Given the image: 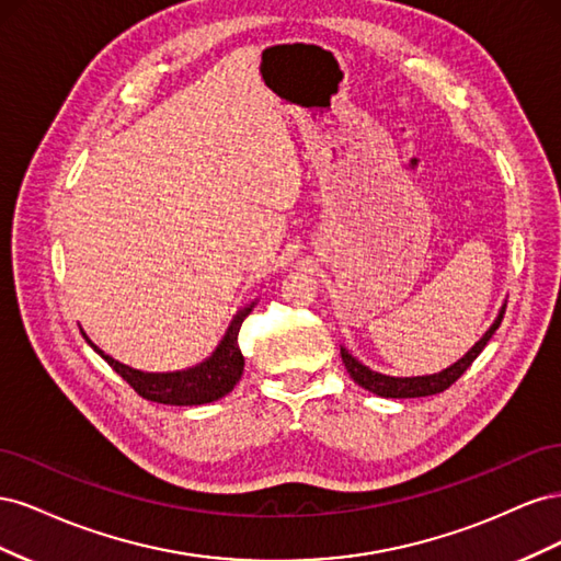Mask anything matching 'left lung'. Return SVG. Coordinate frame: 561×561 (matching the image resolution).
I'll use <instances>...</instances> for the list:
<instances>
[{
	"instance_id": "left-lung-1",
	"label": "left lung",
	"mask_w": 561,
	"mask_h": 561,
	"mask_svg": "<svg viewBox=\"0 0 561 561\" xmlns=\"http://www.w3.org/2000/svg\"><path fill=\"white\" fill-rule=\"evenodd\" d=\"M503 313H505V304L501 307L496 320L491 322L489 330L478 339V342H474V346L463 355V358L456 360L454 365H449L443 371H435V375H423V377H390V375H381V371L369 369L358 358H353V355L344 346H342V360H344L348 375H351V379L355 383L363 386L365 390H369V393L381 396V398H426V396L443 393V390H447L458 377H461L463 371L472 365V360L482 353V348L486 346L491 334L499 330L501 320H503Z\"/></svg>"
}]
</instances>
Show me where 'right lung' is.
I'll list each match as a JSON object with an SVG mask.
<instances>
[{"label": "right lung", "mask_w": 561, "mask_h": 561, "mask_svg": "<svg viewBox=\"0 0 561 561\" xmlns=\"http://www.w3.org/2000/svg\"><path fill=\"white\" fill-rule=\"evenodd\" d=\"M252 301L245 309L236 311L233 320L229 322V328L222 336V342L217 344L213 355L208 360H203L196 367L182 369V371H142V369H133L124 363L114 360L112 355H107L103 348H98L87 332L81 330L83 339L91 344V348L105 358V363L122 375L124 381L133 386V390L145 400L159 402V404H175V407H192V404H208L219 398L229 396L233 386L239 383L243 375V353L239 348V332L245 316L254 309Z\"/></svg>", "instance_id": "add662e5"}]
</instances>
